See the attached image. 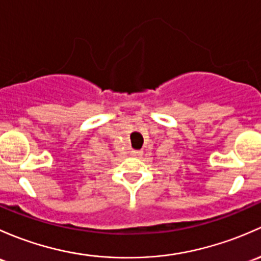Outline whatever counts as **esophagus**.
<instances>
[{
	"label": "esophagus",
	"instance_id": "1",
	"mask_svg": "<svg viewBox=\"0 0 261 261\" xmlns=\"http://www.w3.org/2000/svg\"><path fill=\"white\" fill-rule=\"evenodd\" d=\"M142 150H132V154L133 155H141L142 154Z\"/></svg>",
	"mask_w": 261,
	"mask_h": 261
}]
</instances>
